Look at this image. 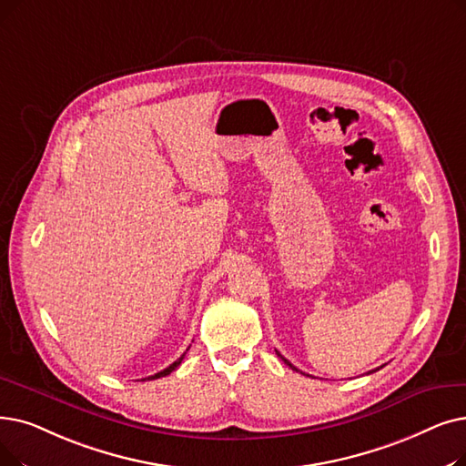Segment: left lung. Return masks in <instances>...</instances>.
<instances>
[{"label": "left lung", "mask_w": 466, "mask_h": 466, "mask_svg": "<svg viewBox=\"0 0 466 466\" xmlns=\"http://www.w3.org/2000/svg\"><path fill=\"white\" fill-rule=\"evenodd\" d=\"M276 354H278V356H279V358H281V360H283V363H288V366H289V368H291V370H293V371H299V370H297V368H295V366H293V363H291V361H289V360H286V358H283V356H281V354H279V352H278V350H276Z\"/></svg>", "instance_id": "8db88e82"}]
</instances>
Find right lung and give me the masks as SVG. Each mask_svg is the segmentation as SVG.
<instances>
[{
	"label": "right lung",
	"instance_id": "add662e5",
	"mask_svg": "<svg viewBox=\"0 0 466 466\" xmlns=\"http://www.w3.org/2000/svg\"><path fill=\"white\" fill-rule=\"evenodd\" d=\"M185 354H187V352H185ZM185 354H183V356H180V358H178V360H177V361H173V363H171V366H169V368H166V370H164V371H159V373H156V375H152V377H148V379H159V377H166V375H169V373H171V371H175V370H177V368H178V366H180V361H183V358H185Z\"/></svg>",
	"mask_w": 466,
	"mask_h": 466
}]
</instances>
